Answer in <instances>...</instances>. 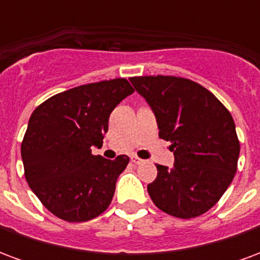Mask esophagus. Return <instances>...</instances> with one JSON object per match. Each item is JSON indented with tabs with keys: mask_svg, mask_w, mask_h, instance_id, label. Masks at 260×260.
<instances>
[{
	"mask_svg": "<svg viewBox=\"0 0 260 260\" xmlns=\"http://www.w3.org/2000/svg\"><path fill=\"white\" fill-rule=\"evenodd\" d=\"M131 161H132L134 164H136V166H138V164L143 163V160L139 157H136V156H132V157H131Z\"/></svg>",
	"mask_w": 260,
	"mask_h": 260,
	"instance_id": "esophagus-1",
	"label": "esophagus"
}]
</instances>
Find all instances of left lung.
Instances as JSON below:
<instances>
[{
    "label": "left lung",
    "mask_w": 260,
    "mask_h": 260,
    "mask_svg": "<svg viewBox=\"0 0 260 260\" xmlns=\"http://www.w3.org/2000/svg\"><path fill=\"white\" fill-rule=\"evenodd\" d=\"M131 83L154 113L158 136L171 142L174 166L157 164L147 185L153 203L174 217L206 213L223 196L237 171L240 142L234 119L217 97L177 76H136Z\"/></svg>",
    "instance_id": "left-lung-1"
}]
</instances>
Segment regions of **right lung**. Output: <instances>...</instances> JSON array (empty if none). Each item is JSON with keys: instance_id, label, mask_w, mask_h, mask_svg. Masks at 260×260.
<instances>
[{"instance_id": "obj_1", "label": "right lung", "mask_w": 260, "mask_h": 260, "mask_svg": "<svg viewBox=\"0 0 260 260\" xmlns=\"http://www.w3.org/2000/svg\"><path fill=\"white\" fill-rule=\"evenodd\" d=\"M132 93L124 78L102 80L58 93L33 111L20 147L25 177L57 217L80 223L110 206L129 157L107 160L91 146H102L110 114Z\"/></svg>"}]
</instances>
